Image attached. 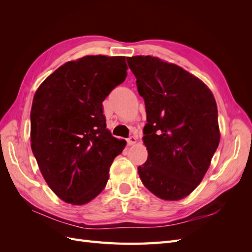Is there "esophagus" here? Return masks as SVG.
<instances>
[{
    "instance_id": "34e87169",
    "label": "esophagus",
    "mask_w": 252,
    "mask_h": 252,
    "mask_svg": "<svg viewBox=\"0 0 252 252\" xmlns=\"http://www.w3.org/2000/svg\"><path fill=\"white\" fill-rule=\"evenodd\" d=\"M136 142V138L134 135H130L129 138L127 139V144L129 145V146H131V145H133L134 143Z\"/></svg>"
}]
</instances>
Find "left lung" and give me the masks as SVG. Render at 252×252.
Instances as JSON below:
<instances>
[{"mask_svg": "<svg viewBox=\"0 0 252 252\" xmlns=\"http://www.w3.org/2000/svg\"><path fill=\"white\" fill-rule=\"evenodd\" d=\"M126 60L147 113L148 158L138 167L141 181L163 200H181L200 184L219 146L215 96L178 65L150 56Z\"/></svg>", "mask_w": 252, "mask_h": 252, "instance_id": "8db88e82", "label": "left lung"}]
</instances>
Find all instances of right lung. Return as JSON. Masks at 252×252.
<instances>
[{
    "mask_svg": "<svg viewBox=\"0 0 252 252\" xmlns=\"http://www.w3.org/2000/svg\"><path fill=\"white\" fill-rule=\"evenodd\" d=\"M127 77L125 57L87 56L59 67L33 96L32 149L60 199L83 205L102 192L126 142L106 129L103 101Z\"/></svg>",
    "mask_w": 252,
    "mask_h": 252,
    "instance_id": "right-lung-1",
    "label": "right lung"
}]
</instances>
